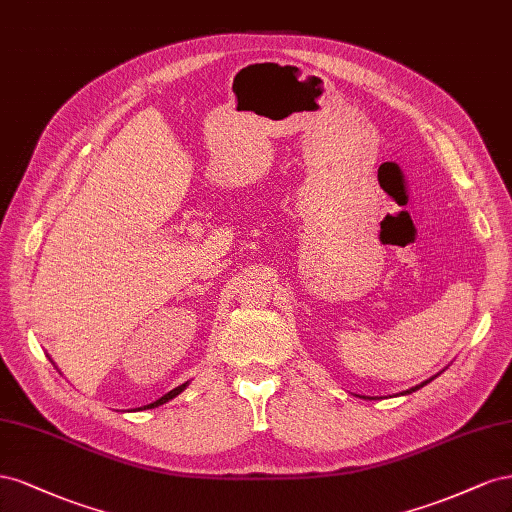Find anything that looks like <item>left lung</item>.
Listing matches in <instances>:
<instances>
[{"label":"left lung","instance_id":"obj_1","mask_svg":"<svg viewBox=\"0 0 512 512\" xmlns=\"http://www.w3.org/2000/svg\"><path fill=\"white\" fill-rule=\"evenodd\" d=\"M422 386H427V382H425V384H420V386H416V388H412V390H405V392H414V390H418V388H422Z\"/></svg>","mask_w":512,"mask_h":512}]
</instances>
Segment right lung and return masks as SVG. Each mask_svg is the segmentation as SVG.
Listing matches in <instances>:
<instances>
[{
  "label": "right lung",
  "instance_id": "add662e5",
  "mask_svg": "<svg viewBox=\"0 0 512 512\" xmlns=\"http://www.w3.org/2000/svg\"><path fill=\"white\" fill-rule=\"evenodd\" d=\"M184 388H186V384H182V386H178V388H173L171 392H167V394H165V397H160L158 401H154V403H150V405H145V407H148V410H152V407H158V405H163V403H167L169 399H173V397H175V394H180V392H182ZM145 407H143V410H145Z\"/></svg>",
  "mask_w": 512,
  "mask_h": 512
}]
</instances>
